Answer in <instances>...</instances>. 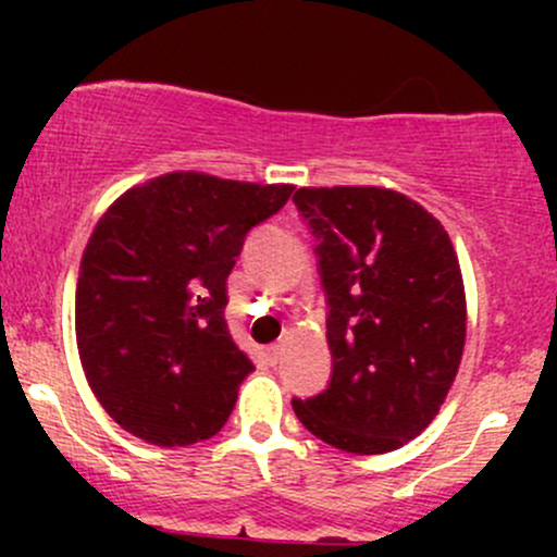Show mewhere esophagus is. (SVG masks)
I'll list each match as a JSON object with an SVG mask.
<instances>
[{"label": "esophagus", "mask_w": 557, "mask_h": 557, "mask_svg": "<svg viewBox=\"0 0 557 557\" xmlns=\"http://www.w3.org/2000/svg\"><path fill=\"white\" fill-rule=\"evenodd\" d=\"M264 356L270 363H277L280 359H283V348H280V345H272V348H267Z\"/></svg>", "instance_id": "obj_1"}]
</instances>
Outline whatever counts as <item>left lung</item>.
<instances>
[{
    "label": "left lung",
    "mask_w": 557,
    "mask_h": 557,
    "mask_svg": "<svg viewBox=\"0 0 557 557\" xmlns=\"http://www.w3.org/2000/svg\"><path fill=\"white\" fill-rule=\"evenodd\" d=\"M319 238L332 380L293 400L314 437L356 453L398 450L440 413L466 343V290L450 235L382 185L298 188Z\"/></svg>",
    "instance_id": "8db88e82"
}]
</instances>
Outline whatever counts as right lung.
Wrapping results in <instances>:
<instances>
[{
	"mask_svg": "<svg viewBox=\"0 0 557 557\" xmlns=\"http://www.w3.org/2000/svg\"><path fill=\"white\" fill-rule=\"evenodd\" d=\"M287 183L177 170L133 185L96 222L75 287V341L96 400L159 447L214 437L253 363L227 332V274Z\"/></svg>",
	"mask_w": 557,
	"mask_h": 557,
	"instance_id": "obj_1",
	"label": "right lung"
}]
</instances>
